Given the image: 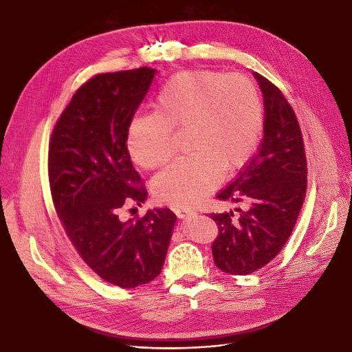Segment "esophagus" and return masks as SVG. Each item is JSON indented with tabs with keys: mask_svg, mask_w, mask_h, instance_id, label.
<instances>
[{
	"mask_svg": "<svg viewBox=\"0 0 352 352\" xmlns=\"http://www.w3.org/2000/svg\"><path fill=\"white\" fill-rule=\"evenodd\" d=\"M175 214L178 216V219H190V217H194L197 213L195 212H192V210H186V209H177L175 210Z\"/></svg>",
	"mask_w": 352,
	"mask_h": 352,
	"instance_id": "esophagus-1",
	"label": "esophagus"
}]
</instances>
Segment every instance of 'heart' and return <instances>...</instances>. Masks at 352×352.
I'll use <instances>...</instances> for the list:
<instances>
[{"mask_svg":"<svg viewBox=\"0 0 352 352\" xmlns=\"http://www.w3.org/2000/svg\"><path fill=\"white\" fill-rule=\"evenodd\" d=\"M154 112L136 115L127 148L143 168L164 164L173 154V129H185L189 154L153 181L155 197L192 206L213 189L221 170L241 168L258 144L264 107L254 81L243 74L198 69L173 76L155 95Z\"/></svg>","mask_w":352,"mask_h":352,"instance_id":"heart-1","label":"heart"}]
</instances>
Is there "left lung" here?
I'll list each match as a JSON object with an SVG mask.
<instances>
[{
    "instance_id": "1",
    "label": "left lung",
    "mask_w": 352,
    "mask_h": 352,
    "mask_svg": "<svg viewBox=\"0 0 352 352\" xmlns=\"http://www.w3.org/2000/svg\"><path fill=\"white\" fill-rule=\"evenodd\" d=\"M252 76L264 97V139L216 197L244 208L210 213L219 228L212 244L214 265L232 275L251 274L276 257L295 228L307 184L303 138L292 107L265 77Z\"/></svg>"
}]
</instances>
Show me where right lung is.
<instances>
[{
  "instance_id": "obj_1",
  "label": "right lung",
  "mask_w": 352,
  "mask_h": 352,
  "mask_svg": "<svg viewBox=\"0 0 352 352\" xmlns=\"http://www.w3.org/2000/svg\"><path fill=\"white\" fill-rule=\"evenodd\" d=\"M157 70L98 74L81 85L49 144L56 212L87 265L104 280L136 287L163 270L177 216L167 208L120 220L119 209L147 198L127 150V129Z\"/></svg>"
}]
</instances>
